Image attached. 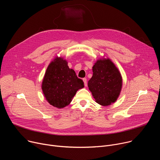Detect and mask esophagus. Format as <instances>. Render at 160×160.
Segmentation results:
<instances>
[{
    "label": "esophagus",
    "instance_id": "obj_1",
    "mask_svg": "<svg viewBox=\"0 0 160 160\" xmlns=\"http://www.w3.org/2000/svg\"><path fill=\"white\" fill-rule=\"evenodd\" d=\"M83 82H84V85H85V87H87V79H86L85 78H83Z\"/></svg>",
    "mask_w": 160,
    "mask_h": 160
}]
</instances>
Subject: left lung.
<instances>
[{
    "mask_svg": "<svg viewBox=\"0 0 160 160\" xmlns=\"http://www.w3.org/2000/svg\"><path fill=\"white\" fill-rule=\"evenodd\" d=\"M92 71L88 87L95 102L103 106L115 102L122 86V76L118 68L109 58H103L97 60Z\"/></svg>",
    "mask_w": 160,
    "mask_h": 160,
    "instance_id": "1",
    "label": "left lung"
}]
</instances>
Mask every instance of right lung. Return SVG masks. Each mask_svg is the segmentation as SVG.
Segmentation results:
<instances>
[{"label":"right lung","instance_id":"1","mask_svg":"<svg viewBox=\"0 0 160 160\" xmlns=\"http://www.w3.org/2000/svg\"><path fill=\"white\" fill-rule=\"evenodd\" d=\"M83 87V80L69 68L67 61L58 57L48 65L41 85L48 102L58 109L68 105L77 92Z\"/></svg>","mask_w":160,"mask_h":160}]
</instances>
